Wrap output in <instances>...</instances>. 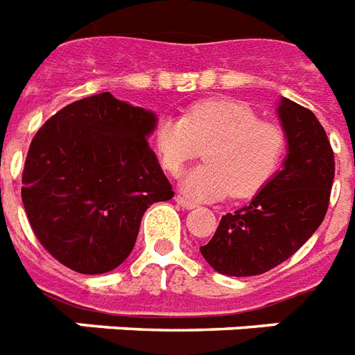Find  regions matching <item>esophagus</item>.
I'll return each mask as SVG.
<instances>
[{
    "instance_id": "34e87169",
    "label": "esophagus",
    "mask_w": 355,
    "mask_h": 355,
    "mask_svg": "<svg viewBox=\"0 0 355 355\" xmlns=\"http://www.w3.org/2000/svg\"><path fill=\"white\" fill-rule=\"evenodd\" d=\"M174 200H175V203H178V205L183 207V209H187V211H192V209H196V203L185 200V198H181V196H175Z\"/></svg>"
}]
</instances>
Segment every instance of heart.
<instances>
[{"mask_svg":"<svg viewBox=\"0 0 355 355\" xmlns=\"http://www.w3.org/2000/svg\"><path fill=\"white\" fill-rule=\"evenodd\" d=\"M163 168H181L205 150V164L183 174L181 192L194 201L249 198L268 183L284 161V130L262 119L245 104L207 101L185 117L164 115L154 133Z\"/></svg>","mask_w":355,"mask_h":355,"instance_id":"b5f03b06","label":"heart"}]
</instances>
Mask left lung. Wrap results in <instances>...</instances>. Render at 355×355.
<instances>
[{"label": "left lung", "mask_w": 355, "mask_h": 355, "mask_svg": "<svg viewBox=\"0 0 355 355\" xmlns=\"http://www.w3.org/2000/svg\"><path fill=\"white\" fill-rule=\"evenodd\" d=\"M277 115L288 139L279 170L248 205L222 216L200 251L227 277L266 273L299 251L324 220L336 161L322 124L310 110L280 97Z\"/></svg>", "instance_id": "left-lung-1"}]
</instances>
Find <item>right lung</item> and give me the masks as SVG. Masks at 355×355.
Wrapping results in <instances>:
<instances>
[{
	"label": "right lung",
	"instance_id": "1",
	"mask_svg": "<svg viewBox=\"0 0 355 355\" xmlns=\"http://www.w3.org/2000/svg\"><path fill=\"white\" fill-rule=\"evenodd\" d=\"M157 115L98 93L53 115L31 143L25 212L40 243L73 271L102 275L130 257L143 214L172 200L148 139Z\"/></svg>",
	"mask_w": 355,
	"mask_h": 355
}]
</instances>
